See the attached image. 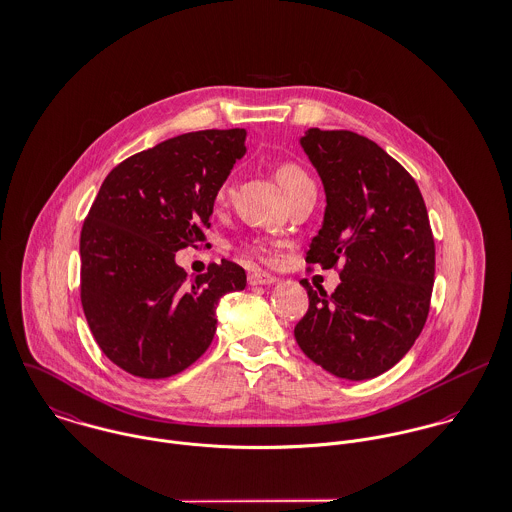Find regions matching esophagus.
Listing matches in <instances>:
<instances>
[{
	"mask_svg": "<svg viewBox=\"0 0 512 512\" xmlns=\"http://www.w3.org/2000/svg\"><path fill=\"white\" fill-rule=\"evenodd\" d=\"M248 282H250V286H272L276 282V278L266 272H256L248 278Z\"/></svg>",
	"mask_w": 512,
	"mask_h": 512,
	"instance_id": "esophagus-1",
	"label": "esophagus"
}]
</instances>
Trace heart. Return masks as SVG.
Masks as SVG:
<instances>
[{
  "label": "heart",
  "mask_w": 512,
  "mask_h": 512,
  "mask_svg": "<svg viewBox=\"0 0 512 512\" xmlns=\"http://www.w3.org/2000/svg\"><path fill=\"white\" fill-rule=\"evenodd\" d=\"M276 179H278L282 191L286 193V197L297 193V191L303 189V187L313 185L311 179H309V175H307L299 165H295V163H282V165H278V169H276ZM228 195H230V183L224 181V183L220 185L219 191H217V203H219V205L226 203V201H228Z\"/></svg>",
  "instance_id": "b5f03b06"
}]
</instances>
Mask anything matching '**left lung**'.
Wrapping results in <instances>:
<instances>
[{
    "instance_id": "8db88e82",
    "label": "left lung",
    "mask_w": 512,
    "mask_h": 512,
    "mask_svg": "<svg viewBox=\"0 0 512 512\" xmlns=\"http://www.w3.org/2000/svg\"><path fill=\"white\" fill-rule=\"evenodd\" d=\"M299 144L327 201L305 262L345 264L331 295L301 282L309 309L293 335L315 365L368 380L412 349L428 319L436 246L426 203L412 175L368 138L309 128Z\"/></svg>"
}]
</instances>
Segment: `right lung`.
<instances>
[{
  "mask_svg": "<svg viewBox=\"0 0 512 512\" xmlns=\"http://www.w3.org/2000/svg\"><path fill=\"white\" fill-rule=\"evenodd\" d=\"M246 130L165 140L114 167L80 232V301L102 353L159 380L213 343L220 297L246 288L228 260L187 278L175 252L205 240L220 185L246 153Z\"/></svg>",
  "mask_w": 512,
  "mask_h": 512,
  "instance_id": "1",
  "label": "right lung"
}]
</instances>
